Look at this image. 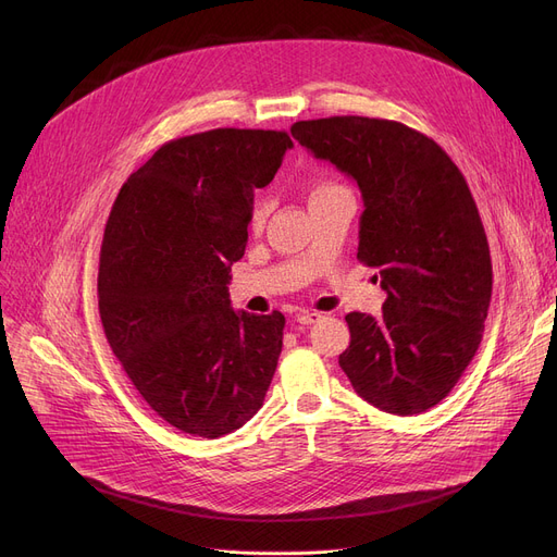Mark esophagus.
Here are the masks:
<instances>
[{
  "label": "esophagus",
  "instance_id": "1",
  "mask_svg": "<svg viewBox=\"0 0 557 557\" xmlns=\"http://www.w3.org/2000/svg\"><path fill=\"white\" fill-rule=\"evenodd\" d=\"M320 318H323V315H320L318 311H302V313H298V315H296V323H298V325H302V327H309V325L318 323Z\"/></svg>",
  "mask_w": 557,
  "mask_h": 557
}]
</instances>
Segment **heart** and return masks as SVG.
<instances>
[{
    "instance_id": "1",
    "label": "heart",
    "mask_w": 557,
    "mask_h": 557,
    "mask_svg": "<svg viewBox=\"0 0 557 557\" xmlns=\"http://www.w3.org/2000/svg\"><path fill=\"white\" fill-rule=\"evenodd\" d=\"M327 187H332L330 183H320V185H315L313 189H311V194H315V191H323V189H327Z\"/></svg>"
}]
</instances>
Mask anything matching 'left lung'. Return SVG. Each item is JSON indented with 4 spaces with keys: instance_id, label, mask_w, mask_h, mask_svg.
<instances>
[{
    "instance_id": "8db88e82",
    "label": "left lung",
    "mask_w": 557,
    "mask_h": 557,
    "mask_svg": "<svg viewBox=\"0 0 557 557\" xmlns=\"http://www.w3.org/2000/svg\"><path fill=\"white\" fill-rule=\"evenodd\" d=\"M290 135L357 181V257L386 290L379 318L345 315L338 363L372 406L424 413L474 359L492 298L490 246L465 175L431 137L391 120L327 116L296 122Z\"/></svg>"
}]
</instances>
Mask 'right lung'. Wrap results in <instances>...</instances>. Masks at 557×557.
Returning <instances> with one entry per match:
<instances>
[{
  "label": "right lung",
  "mask_w": 557,
  "mask_h": 557,
  "mask_svg": "<svg viewBox=\"0 0 557 557\" xmlns=\"http://www.w3.org/2000/svg\"><path fill=\"white\" fill-rule=\"evenodd\" d=\"M284 131L214 128L162 144L116 196L99 257V313L124 372L183 433L221 437L263 404L284 315L230 307L255 189L290 149Z\"/></svg>",
  "instance_id": "right-lung-1"
}]
</instances>
